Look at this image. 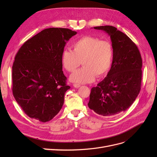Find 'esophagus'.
<instances>
[{"label": "esophagus", "instance_id": "obj_1", "mask_svg": "<svg viewBox=\"0 0 157 157\" xmlns=\"http://www.w3.org/2000/svg\"><path fill=\"white\" fill-rule=\"evenodd\" d=\"M73 86H74L75 88H79V87L80 86V84H73Z\"/></svg>", "mask_w": 157, "mask_h": 157}]
</instances>
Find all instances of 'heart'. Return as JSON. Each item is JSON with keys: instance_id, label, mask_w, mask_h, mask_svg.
Returning a JSON list of instances; mask_svg holds the SVG:
<instances>
[{"instance_id": "obj_1", "label": "heart", "mask_w": 157, "mask_h": 157, "mask_svg": "<svg viewBox=\"0 0 157 157\" xmlns=\"http://www.w3.org/2000/svg\"><path fill=\"white\" fill-rule=\"evenodd\" d=\"M72 50H65L61 54L63 67L69 72H74L80 65L83 67L71 77L76 84L92 82L98 77L105 75L111 67L113 50L110 42L100 40L97 37L85 36L75 41Z\"/></svg>"}]
</instances>
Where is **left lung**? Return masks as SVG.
<instances>
[{"mask_svg": "<svg viewBox=\"0 0 157 157\" xmlns=\"http://www.w3.org/2000/svg\"><path fill=\"white\" fill-rule=\"evenodd\" d=\"M94 28L110 36L113 56L107 77L92 88L88 105L98 115H115L127 110L140 92L141 56L134 42L116 27L105 25Z\"/></svg>", "mask_w": 157, "mask_h": 157, "instance_id": "1", "label": "left lung"}]
</instances>
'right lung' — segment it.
Listing matches in <instances>:
<instances>
[{
    "instance_id": "right-lung-1",
    "label": "right lung",
    "mask_w": 157,
    "mask_h": 157,
    "mask_svg": "<svg viewBox=\"0 0 157 157\" xmlns=\"http://www.w3.org/2000/svg\"><path fill=\"white\" fill-rule=\"evenodd\" d=\"M77 32L48 28L27 40L12 66V92L26 115L42 122L51 121L64 103L66 84L61 58L64 47Z\"/></svg>"
}]
</instances>
